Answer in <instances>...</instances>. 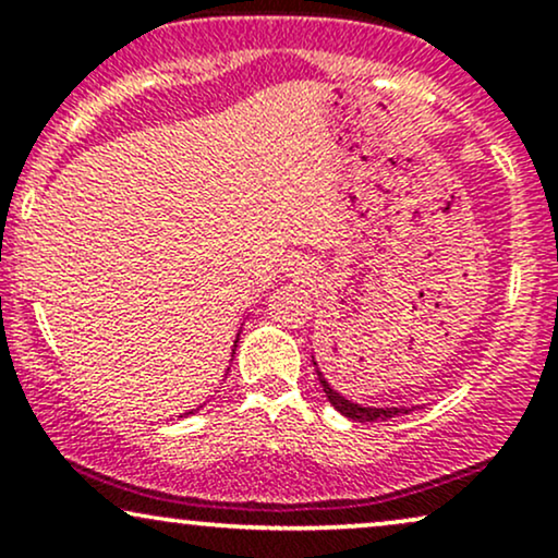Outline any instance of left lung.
Listing matches in <instances>:
<instances>
[{
	"label": "left lung",
	"instance_id": "left-lung-1",
	"mask_svg": "<svg viewBox=\"0 0 558 558\" xmlns=\"http://www.w3.org/2000/svg\"><path fill=\"white\" fill-rule=\"evenodd\" d=\"M312 362H315V360H312ZM317 377H319V383H323L325 396H328V401L332 403V407H336L338 412L343 414V417H349L354 422H383V420L399 417V414L409 412V409H375V407H360V403H351V401H345L341 393H336V390L328 386V380L319 375V369H317Z\"/></svg>",
	"mask_w": 558,
	"mask_h": 558
}]
</instances>
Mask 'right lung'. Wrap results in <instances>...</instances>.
<instances>
[{
    "instance_id": "right-lung-1",
    "label": "right lung",
    "mask_w": 558,
    "mask_h": 558,
    "mask_svg": "<svg viewBox=\"0 0 558 558\" xmlns=\"http://www.w3.org/2000/svg\"><path fill=\"white\" fill-rule=\"evenodd\" d=\"M235 343H239V341H235ZM185 414H191V412H185Z\"/></svg>"
}]
</instances>
